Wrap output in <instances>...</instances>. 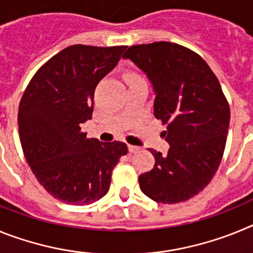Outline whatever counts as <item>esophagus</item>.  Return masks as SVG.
<instances>
[{
	"label": "esophagus",
	"mask_w": 253,
	"mask_h": 253,
	"mask_svg": "<svg viewBox=\"0 0 253 253\" xmlns=\"http://www.w3.org/2000/svg\"><path fill=\"white\" fill-rule=\"evenodd\" d=\"M139 147H135V146H131V144H129L128 146V151L130 152V153H135V152L139 151Z\"/></svg>",
	"instance_id": "34e87169"
}]
</instances>
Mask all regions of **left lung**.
<instances>
[{"mask_svg": "<svg viewBox=\"0 0 253 253\" xmlns=\"http://www.w3.org/2000/svg\"><path fill=\"white\" fill-rule=\"evenodd\" d=\"M123 58L147 76L154 116L167 125L169 152L149 149L156 163L138 178L140 190L162 204L186 202L209 184L224 153L231 113L220 84L200 55L169 42L133 45Z\"/></svg>", "mask_w": 253, "mask_h": 253, "instance_id": "left-lung-1", "label": "left lung"}]
</instances>
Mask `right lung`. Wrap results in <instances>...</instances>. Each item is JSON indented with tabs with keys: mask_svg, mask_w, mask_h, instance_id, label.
I'll use <instances>...</instances> for the list:
<instances>
[{
	"mask_svg": "<svg viewBox=\"0 0 253 253\" xmlns=\"http://www.w3.org/2000/svg\"><path fill=\"white\" fill-rule=\"evenodd\" d=\"M126 46L76 44L40 67L20 101L17 124L26 162L39 184L66 204L97 202L110 189L111 172L128 153L123 142L86 137L93 93Z\"/></svg>",
	"mask_w": 253,
	"mask_h": 253,
	"instance_id": "add662e5",
	"label": "right lung"
}]
</instances>
